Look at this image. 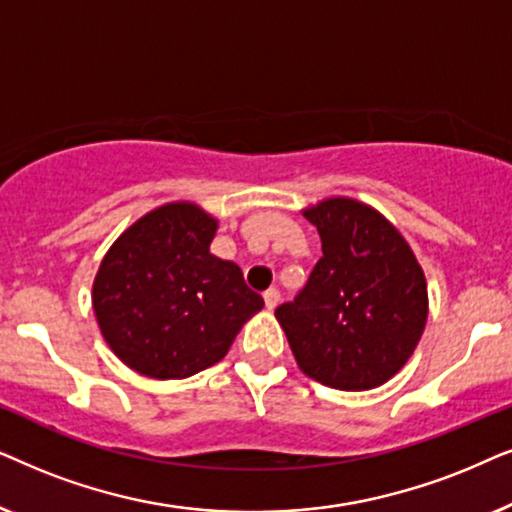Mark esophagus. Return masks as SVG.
Wrapping results in <instances>:
<instances>
[{
	"mask_svg": "<svg viewBox=\"0 0 512 512\" xmlns=\"http://www.w3.org/2000/svg\"><path fill=\"white\" fill-rule=\"evenodd\" d=\"M262 297H264V304H267V309H276L278 302H281V292L276 288H269Z\"/></svg>",
	"mask_w": 512,
	"mask_h": 512,
	"instance_id": "1",
	"label": "esophagus"
}]
</instances>
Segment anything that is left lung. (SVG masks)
Segmentation results:
<instances>
[{
    "label": "left lung",
    "mask_w": 512,
    "mask_h": 512,
    "mask_svg": "<svg viewBox=\"0 0 512 512\" xmlns=\"http://www.w3.org/2000/svg\"><path fill=\"white\" fill-rule=\"evenodd\" d=\"M323 257L292 302L276 309L299 370L342 391L381 386L417 349L426 278L400 231L353 199L304 210Z\"/></svg>",
    "instance_id": "obj_1"
}]
</instances>
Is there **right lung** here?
Returning <instances> with one entry per match:
<instances>
[{"label":"right lung","mask_w":512,"mask_h":512,"mask_svg":"<svg viewBox=\"0 0 512 512\" xmlns=\"http://www.w3.org/2000/svg\"><path fill=\"white\" fill-rule=\"evenodd\" d=\"M217 222L168 203L117 238L93 283L102 337L131 370L185 379L227 356L264 299L234 262L210 255Z\"/></svg>","instance_id":"obj_1"}]
</instances>
